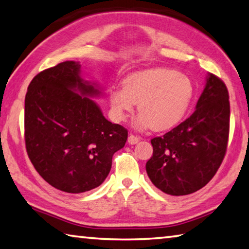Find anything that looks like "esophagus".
Here are the masks:
<instances>
[{"label": "esophagus", "mask_w": 249, "mask_h": 249, "mask_svg": "<svg viewBox=\"0 0 249 249\" xmlns=\"http://www.w3.org/2000/svg\"><path fill=\"white\" fill-rule=\"evenodd\" d=\"M138 142H140V137L138 136H135V135H133V134H130L128 136V144L135 145V144H137Z\"/></svg>", "instance_id": "1"}]
</instances>
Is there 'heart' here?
I'll use <instances>...</instances> for the list:
<instances>
[{
    "label": "heart",
    "mask_w": 249,
    "mask_h": 249,
    "mask_svg": "<svg viewBox=\"0 0 249 249\" xmlns=\"http://www.w3.org/2000/svg\"><path fill=\"white\" fill-rule=\"evenodd\" d=\"M195 87L187 74L167 68H153L129 74L123 89L109 91V103L119 121L126 119L138 103L137 126L156 132L174 127L190 107Z\"/></svg>",
    "instance_id": "heart-1"
}]
</instances>
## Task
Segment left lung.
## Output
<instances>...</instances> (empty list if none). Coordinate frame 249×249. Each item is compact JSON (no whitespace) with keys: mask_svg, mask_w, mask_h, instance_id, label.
<instances>
[{"mask_svg":"<svg viewBox=\"0 0 249 249\" xmlns=\"http://www.w3.org/2000/svg\"><path fill=\"white\" fill-rule=\"evenodd\" d=\"M229 133V91L220 78L209 73L193 114L150 141L154 151L146 171L151 182L170 196L200 190L220 168Z\"/></svg>","mask_w":249,"mask_h":249,"instance_id":"left-lung-1","label":"left lung"}]
</instances>
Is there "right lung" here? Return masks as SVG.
Segmentation results:
<instances>
[{
  "instance_id": "add662e5",
  "label": "right lung",
  "mask_w": 249,
  "mask_h": 249,
  "mask_svg": "<svg viewBox=\"0 0 249 249\" xmlns=\"http://www.w3.org/2000/svg\"><path fill=\"white\" fill-rule=\"evenodd\" d=\"M80 68L79 62L65 61L41 71L25 96L28 157L41 178L68 193L99 187L128 134L90 99L100 91L81 78Z\"/></svg>"
}]
</instances>
